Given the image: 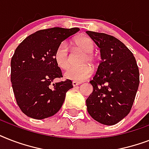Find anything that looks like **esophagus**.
I'll list each match as a JSON object with an SVG mask.
<instances>
[{"label":"esophagus","instance_id":"1","mask_svg":"<svg viewBox=\"0 0 149 149\" xmlns=\"http://www.w3.org/2000/svg\"><path fill=\"white\" fill-rule=\"evenodd\" d=\"M80 83H77V82H72V85L73 86H79Z\"/></svg>","mask_w":149,"mask_h":149}]
</instances>
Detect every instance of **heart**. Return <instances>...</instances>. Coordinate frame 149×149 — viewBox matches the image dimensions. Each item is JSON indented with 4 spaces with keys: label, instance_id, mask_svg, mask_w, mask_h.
<instances>
[{
    "label": "heart",
    "instance_id": "obj_1",
    "mask_svg": "<svg viewBox=\"0 0 149 149\" xmlns=\"http://www.w3.org/2000/svg\"><path fill=\"white\" fill-rule=\"evenodd\" d=\"M76 47L79 50L85 53V56L83 58L82 63H91L94 65L96 58L93 52L95 49V43L91 37L86 36H82L77 38L74 40ZM54 58L56 64L58 67L63 70H65L70 65V53L68 44L65 42L60 43L56 49L54 55ZM93 73L92 68L88 65H84L79 67L72 66L65 70L64 77L68 79L73 82L80 83L89 79Z\"/></svg>",
    "mask_w": 149,
    "mask_h": 149
}]
</instances>
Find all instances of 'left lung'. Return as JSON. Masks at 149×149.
Wrapping results in <instances>:
<instances>
[{
	"mask_svg": "<svg viewBox=\"0 0 149 149\" xmlns=\"http://www.w3.org/2000/svg\"><path fill=\"white\" fill-rule=\"evenodd\" d=\"M100 49L101 62L86 99L89 114L105 125H113L129 113L139 85V70L133 53L118 38L87 31Z\"/></svg>",
	"mask_w": 149,
	"mask_h": 149,
	"instance_id": "1",
	"label": "left lung"
}]
</instances>
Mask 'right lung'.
Returning <instances> with one entry per match:
<instances>
[{"instance_id": "right-lung-1", "label": "right lung", "mask_w": 149, "mask_h": 149, "mask_svg": "<svg viewBox=\"0 0 149 149\" xmlns=\"http://www.w3.org/2000/svg\"><path fill=\"white\" fill-rule=\"evenodd\" d=\"M79 31V28L43 29L24 38L15 49L10 61V81L16 102L28 117L44 119L53 116L63 105L65 93L72 88L63 77L54 55L62 42Z\"/></svg>"}]
</instances>
